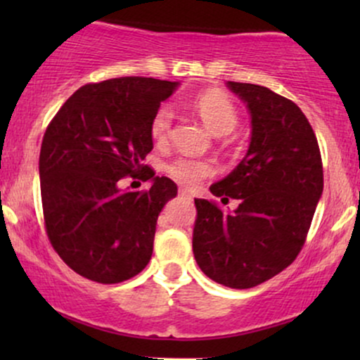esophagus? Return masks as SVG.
<instances>
[{
  "instance_id": "34e87169",
  "label": "esophagus",
  "mask_w": 360,
  "mask_h": 360,
  "mask_svg": "<svg viewBox=\"0 0 360 360\" xmlns=\"http://www.w3.org/2000/svg\"><path fill=\"white\" fill-rule=\"evenodd\" d=\"M179 196H183V198H188V200H193L191 193H189L188 189H181V191H179Z\"/></svg>"
}]
</instances>
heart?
<instances>
[{"label":"heart","mask_w":360,"mask_h":360,"mask_svg":"<svg viewBox=\"0 0 360 360\" xmlns=\"http://www.w3.org/2000/svg\"><path fill=\"white\" fill-rule=\"evenodd\" d=\"M193 108L205 123L206 128L212 131L217 137L221 135L232 134L233 128L237 127L238 115L235 110L233 103L229 100L223 93L218 91H206L200 94L196 100L193 101ZM172 120L174 113L169 106H162L157 110L150 123V134L152 139L157 143H166L171 137L172 130ZM214 172L213 166L206 160L188 159V157H179V159L172 160L167 166V174L176 181V183L183 186H196L201 181L210 177Z\"/></svg>","instance_id":"obj_1"}]
</instances>
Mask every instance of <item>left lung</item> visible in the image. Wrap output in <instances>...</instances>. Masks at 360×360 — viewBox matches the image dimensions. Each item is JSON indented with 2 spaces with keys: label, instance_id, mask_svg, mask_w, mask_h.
<instances>
[{
  "label": "left lung",
  "instance_id": "left-lung-1",
  "mask_svg": "<svg viewBox=\"0 0 360 360\" xmlns=\"http://www.w3.org/2000/svg\"><path fill=\"white\" fill-rule=\"evenodd\" d=\"M250 113V143L242 162L210 186L223 212L194 200L198 217L193 254L214 283L254 288L274 278L296 259L323 193V167L311 125L298 106L269 88L226 82Z\"/></svg>",
  "mask_w": 360,
  "mask_h": 360
}]
</instances>
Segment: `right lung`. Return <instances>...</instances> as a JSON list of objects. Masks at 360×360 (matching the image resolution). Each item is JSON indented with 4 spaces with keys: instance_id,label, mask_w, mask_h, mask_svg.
Wrapping results in <instances>:
<instances>
[{
    "instance_id": "right-lung-1",
    "label": "right lung",
    "mask_w": 360,
    "mask_h": 360,
    "mask_svg": "<svg viewBox=\"0 0 360 360\" xmlns=\"http://www.w3.org/2000/svg\"><path fill=\"white\" fill-rule=\"evenodd\" d=\"M179 82L118 77L82 86L45 130L39 172L49 240L82 278L117 284L146 269L157 218L177 186L142 162L154 148L150 123ZM141 175L148 192H122Z\"/></svg>"
}]
</instances>
